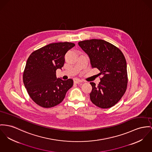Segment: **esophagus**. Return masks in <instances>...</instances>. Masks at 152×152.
I'll use <instances>...</instances> for the list:
<instances>
[{
	"mask_svg": "<svg viewBox=\"0 0 152 152\" xmlns=\"http://www.w3.org/2000/svg\"><path fill=\"white\" fill-rule=\"evenodd\" d=\"M82 82H83L82 80H80V79H75V80H74V83H75V84H79V83H82Z\"/></svg>",
	"mask_w": 152,
	"mask_h": 152,
	"instance_id": "34e87169",
	"label": "esophagus"
}]
</instances>
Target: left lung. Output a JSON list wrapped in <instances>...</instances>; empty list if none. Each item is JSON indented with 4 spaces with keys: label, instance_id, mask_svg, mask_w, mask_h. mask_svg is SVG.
<instances>
[{
    "label": "left lung",
    "instance_id": "left-lung-1",
    "mask_svg": "<svg viewBox=\"0 0 152 152\" xmlns=\"http://www.w3.org/2000/svg\"><path fill=\"white\" fill-rule=\"evenodd\" d=\"M78 45L88 56L93 68L102 75L101 81L93 87L90 99L96 106L107 109L113 106L125 93L128 83L127 63L121 51L113 45L101 39L80 41Z\"/></svg>",
    "mask_w": 152,
    "mask_h": 152
}]
</instances>
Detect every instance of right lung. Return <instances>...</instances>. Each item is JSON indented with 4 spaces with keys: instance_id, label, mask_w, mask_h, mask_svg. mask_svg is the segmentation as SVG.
<instances>
[{
    "instance_id": "right-lung-1",
    "label": "right lung",
    "mask_w": 152,
    "mask_h": 152,
    "mask_svg": "<svg viewBox=\"0 0 152 152\" xmlns=\"http://www.w3.org/2000/svg\"><path fill=\"white\" fill-rule=\"evenodd\" d=\"M75 46L70 42L51 43L29 56L23 71V82L37 105L45 108L58 105L72 87V79H57L56 70L64 66L65 54Z\"/></svg>"
}]
</instances>
